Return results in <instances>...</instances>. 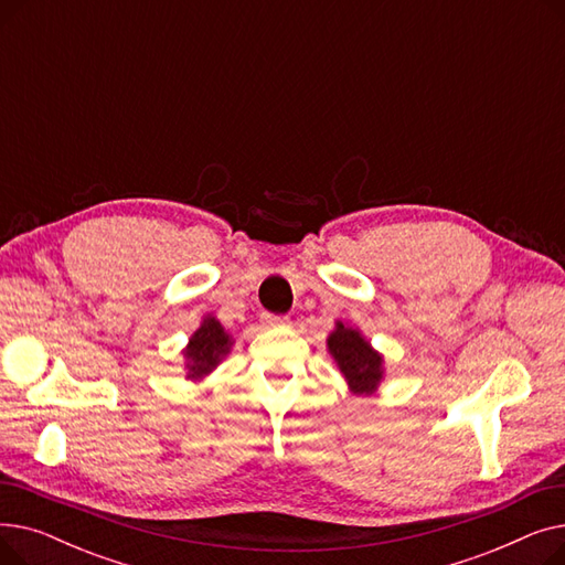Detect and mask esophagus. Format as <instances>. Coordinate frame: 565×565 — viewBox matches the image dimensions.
I'll return each mask as SVG.
<instances>
[{
	"instance_id": "34e87169",
	"label": "esophagus",
	"mask_w": 565,
	"mask_h": 565,
	"mask_svg": "<svg viewBox=\"0 0 565 565\" xmlns=\"http://www.w3.org/2000/svg\"><path fill=\"white\" fill-rule=\"evenodd\" d=\"M260 322L265 328H279V324H288L286 316H275V313H260Z\"/></svg>"
}]
</instances>
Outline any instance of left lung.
<instances>
[{"mask_svg": "<svg viewBox=\"0 0 565 565\" xmlns=\"http://www.w3.org/2000/svg\"><path fill=\"white\" fill-rule=\"evenodd\" d=\"M330 352L339 362V369L348 377L354 394H371L382 377V360L373 348L350 328L339 322L337 332L328 339Z\"/></svg>", "mask_w": 565, "mask_h": 565, "instance_id": "8db88e82", "label": "left lung"}]
</instances>
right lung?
Returning a JSON list of instances; mask_svg holds the SVG:
<instances>
[{
    "label": "right lung",
    "instance_id": "1",
    "mask_svg": "<svg viewBox=\"0 0 565 565\" xmlns=\"http://www.w3.org/2000/svg\"><path fill=\"white\" fill-rule=\"evenodd\" d=\"M226 350H228V334L224 332L222 324L215 318L205 320L188 345V358L192 360L190 377L205 375L220 362L222 354H226Z\"/></svg>",
    "mask_w": 565,
    "mask_h": 565
}]
</instances>
